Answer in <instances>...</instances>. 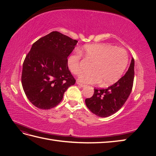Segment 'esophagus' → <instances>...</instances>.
I'll use <instances>...</instances> for the list:
<instances>
[{
  "label": "esophagus",
  "mask_w": 156,
  "mask_h": 156,
  "mask_svg": "<svg viewBox=\"0 0 156 156\" xmlns=\"http://www.w3.org/2000/svg\"><path fill=\"white\" fill-rule=\"evenodd\" d=\"M77 84H78V86H80V87H82V88H83V87H86L85 84H81V83H80V82H77Z\"/></svg>",
  "instance_id": "1"
}]
</instances>
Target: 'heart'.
Here are the masks:
<instances>
[{
    "mask_svg": "<svg viewBox=\"0 0 156 156\" xmlns=\"http://www.w3.org/2000/svg\"><path fill=\"white\" fill-rule=\"evenodd\" d=\"M82 53L87 60L93 63L90 69L91 74H84L79 79L84 83L111 85L121 78L128 64V54L125 49L113 45H87L82 48ZM67 65L73 74L80 76L83 73L79 52L68 56Z\"/></svg>",
    "mask_w": 156,
    "mask_h": 156,
    "instance_id": "1",
    "label": "heart"
}]
</instances>
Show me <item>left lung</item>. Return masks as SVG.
Listing matches in <instances>:
<instances>
[{
  "label": "left lung",
  "mask_w": 156,
  "mask_h": 156,
  "mask_svg": "<svg viewBox=\"0 0 156 156\" xmlns=\"http://www.w3.org/2000/svg\"><path fill=\"white\" fill-rule=\"evenodd\" d=\"M134 66V59L132 58L127 72L116 83L107 88H94L93 96L85 100L87 107L92 113L101 117H107L123 106L133 88Z\"/></svg>",
  "instance_id": "8db88e82"
}]
</instances>
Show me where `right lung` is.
Wrapping results in <instances>:
<instances>
[{"mask_svg": "<svg viewBox=\"0 0 156 156\" xmlns=\"http://www.w3.org/2000/svg\"><path fill=\"white\" fill-rule=\"evenodd\" d=\"M77 40L52 31L33 44L23 64L21 82L29 101L40 109H50L62 100L76 80L67 59Z\"/></svg>", "mask_w": 156, "mask_h": 156, "instance_id": "obj_1", "label": "right lung"}]
</instances>
